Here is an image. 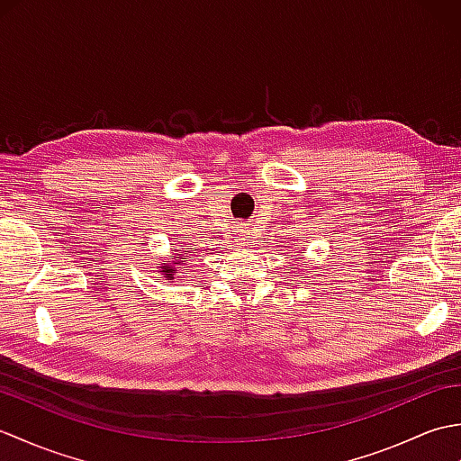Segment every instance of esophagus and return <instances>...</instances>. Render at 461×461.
I'll list each match as a JSON object with an SVG mask.
<instances>
[{"label": "esophagus", "mask_w": 461, "mask_h": 461, "mask_svg": "<svg viewBox=\"0 0 461 461\" xmlns=\"http://www.w3.org/2000/svg\"><path fill=\"white\" fill-rule=\"evenodd\" d=\"M240 240H241V241L249 240V231H248V230H241V231H240Z\"/></svg>", "instance_id": "esophagus-1"}]
</instances>
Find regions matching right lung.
<instances>
[{
	"label": "right lung",
	"mask_w": 461,
	"mask_h": 461,
	"mask_svg": "<svg viewBox=\"0 0 461 461\" xmlns=\"http://www.w3.org/2000/svg\"><path fill=\"white\" fill-rule=\"evenodd\" d=\"M180 251V249H178ZM185 258H188V256H184V253L180 251L178 253V256H172L170 259H174L172 263H164V266H160V271H162V276L166 277V279H174V276H176V273H178V267H176V266H180V263H182V259H185Z\"/></svg>",
	"instance_id": "obj_1"
}]
</instances>
